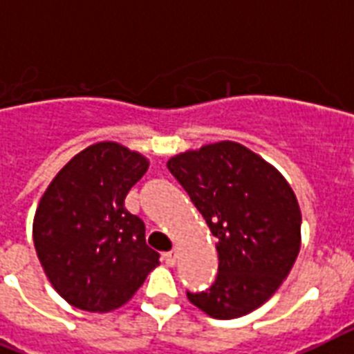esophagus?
<instances>
[{
	"label": "esophagus",
	"mask_w": 354,
	"mask_h": 354,
	"mask_svg": "<svg viewBox=\"0 0 354 354\" xmlns=\"http://www.w3.org/2000/svg\"><path fill=\"white\" fill-rule=\"evenodd\" d=\"M163 260H165V263H167L169 267L176 266V260H178V251H176V249H172V251L163 252Z\"/></svg>",
	"instance_id": "34e87169"
}]
</instances>
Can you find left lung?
I'll return each instance as SVG.
<instances>
[{
  "instance_id": "obj_1",
  "label": "left lung",
  "mask_w": 354,
  "mask_h": 354,
  "mask_svg": "<svg viewBox=\"0 0 354 354\" xmlns=\"http://www.w3.org/2000/svg\"><path fill=\"white\" fill-rule=\"evenodd\" d=\"M167 169L218 240L216 280L187 298L218 320L254 311L277 292L300 252L301 212L291 185L236 142L180 152Z\"/></svg>"
}]
</instances>
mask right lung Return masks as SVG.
<instances>
[{
    "label": "right lung",
    "mask_w": 354,
    "mask_h": 354,
    "mask_svg": "<svg viewBox=\"0 0 354 354\" xmlns=\"http://www.w3.org/2000/svg\"><path fill=\"white\" fill-rule=\"evenodd\" d=\"M149 160L116 142L77 152L43 192L34 216L37 258L57 295L88 313L127 304L160 254L123 202Z\"/></svg>",
    "instance_id": "obj_1"
}]
</instances>
